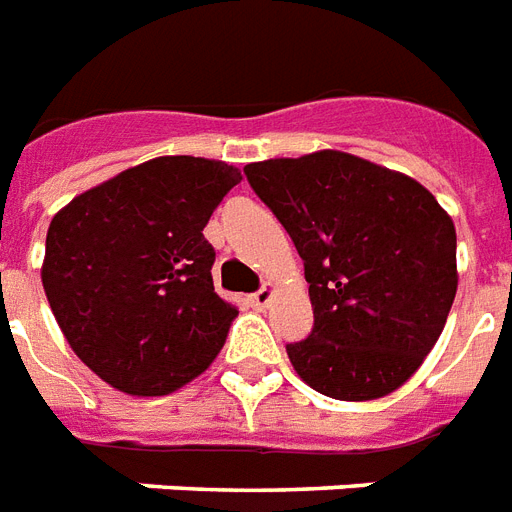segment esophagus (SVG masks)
Wrapping results in <instances>:
<instances>
[{
	"label": "esophagus",
	"mask_w": 512,
	"mask_h": 512,
	"mask_svg": "<svg viewBox=\"0 0 512 512\" xmlns=\"http://www.w3.org/2000/svg\"><path fill=\"white\" fill-rule=\"evenodd\" d=\"M272 296H275V290L269 288V285H264V288L256 290V293H253V296H251V304L256 306V309H267L269 301H272Z\"/></svg>",
	"instance_id": "obj_1"
}]
</instances>
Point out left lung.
<instances>
[{"label":"left lung","instance_id":"left-lung-1","mask_svg":"<svg viewBox=\"0 0 512 512\" xmlns=\"http://www.w3.org/2000/svg\"><path fill=\"white\" fill-rule=\"evenodd\" d=\"M243 171L304 259L314 327L285 346L298 378L341 402L404 386L455 301L452 216L407 174L341 150Z\"/></svg>","mask_w":512,"mask_h":512}]
</instances>
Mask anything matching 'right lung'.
Masks as SVG:
<instances>
[{
    "mask_svg": "<svg viewBox=\"0 0 512 512\" xmlns=\"http://www.w3.org/2000/svg\"><path fill=\"white\" fill-rule=\"evenodd\" d=\"M240 179L224 161L161 155L52 216L44 293L76 357L108 386L171 394L222 351L237 309L214 290L203 227Z\"/></svg>",
    "mask_w": 512,
    "mask_h": 512,
    "instance_id": "obj_1",
    "label": "right lung"
}]
</instances>
